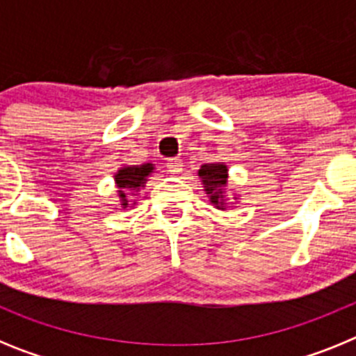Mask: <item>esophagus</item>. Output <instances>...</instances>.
<instances>
[{
	"label": "esophagus",
	"mask_w": 356,
	"mask_h": 356,
	"mask_svg": "<svg viewBox=\"0 0 356 356\" xmlns=\"http://www.w3.org/2000/svg\"><path fill=\"white\" fill-rule=\"evenodd\" d=\"M168 171L171 172L172 176H178L184 171V162H181L180 159H171L168 162Z\"/></svg>",
	"instance_id": "obj_1"
}]
</instances>
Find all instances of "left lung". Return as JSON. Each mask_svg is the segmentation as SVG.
<instances>
[{"mask_svg":"<svg viewBox=\"0 0 356 356\" xmlns=\"http://www.w3.org/2000/svg\"><path fill=\"white\" fill-rule=\"evenodd\" d=\"M197 176L213 209L226 212L228 207L235 205L234 201H238L237 194H234L232 200L228 196V165L225 162L203 163L197 171Z\"/></svg>","mask_w":356,"mask_h":356,"instance_id":"1","label":"left lung"}]
</instances>
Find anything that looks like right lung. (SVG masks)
Returning <instances> with one entry per match:
<instances>
[{"label": "right lung", "instance_id": "obj_1", "mask_svg": "<svg viewBox=\"0 0 356 356\" xmlns=\"http://www.w3.org/2000/svg\"><path fill=\"white\" fill-rule=\"evenodd\" d=\"M155 171V163H140V165H121L114 172V181L118 187V197L121 209H130L135 205L131 200L146 187L147 178Z\"/></svg>", "mask_w": 356, "mask_h": 356}]
</instances>
